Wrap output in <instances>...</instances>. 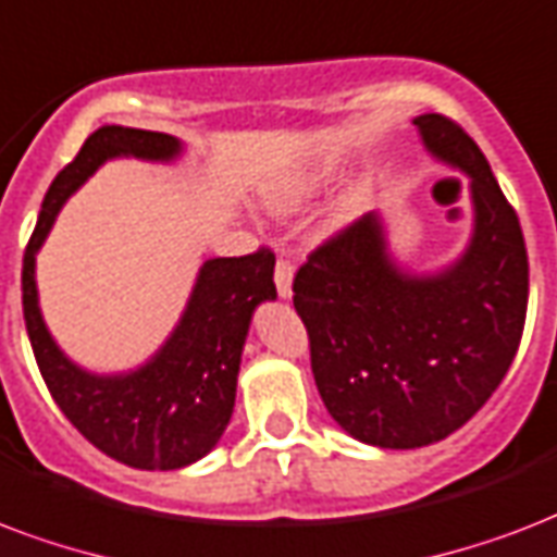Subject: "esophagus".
<instances>
[{
	"instance_id": "obj_1",
	"label": "esophagus",
	"mask_w": 557,
	"mask_h": 557,
	"mask_svg": "<svg viewBox=\"0 0 557 557\" xmlns=\"http://www.w3.org/2000/svg\"><path fill=\"white\" fill-rule=\"evenodd\" d=\"M275 290L282 299H290L293 296V267L290 261H278L275 264Z\"/></svg>"
}]
</instances>
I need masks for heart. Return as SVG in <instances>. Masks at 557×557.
Listing matches in <instances>:
<instances>
[{"mask_svg": "<svg viewBox=\"0 0 557 557\" xmlns=\"http://www.w3.org/2000/svg\"><path fill=\"white\" fill-rule=\"evenodd\" d=\"M337 176V162L331 157H317L305 159L299 165L287 168L282 174L270 176L264 185H261V206L273 214H293V211L305 209L310 200H317L319 194L325 191L327 185L334 183ZM366 200H369V188L366 185H355L351 191L339 200V206L334 209L331 220H327V230L337 232L343 226H348L351 220L363 211Z\"/></svg>", "mask_w": 557, "mask_h": 557, "instance_id": "obj_1", "label": "heart"}]
</instances>
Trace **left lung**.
I'll use <instances>...</instances> for the list:
<instances>
[{
    "label": "left lung",
    "mask_w": 557,
    "mask_h": 557,
    "mask_svg": "<svg viewBox=\"0 0 557 557\" xmlns=\"http://www.w3.org/2000/svg\"><path fill=\"white\" fill-rule=\"evenodd\" d=\"M426 157L468 176L471 238L433 273L400 264L383 211H369L308 258L293 305L331 418L383 450L442 442L471 421L515 360L529 258L488 159L450 119H412Z\"/></svg>",
    "instance_id": "8db88e82"
}]
</instances>
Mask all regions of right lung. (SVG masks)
Here are the masks:
<instances>
[{
  "label": "right lung",
  "instance_id": "right-lung-1",
  "mask_svg": "<svg viewBox=\"0 0 557 557\" xmlns=\"http://www.w3.org/2000/svg\"><path fill=\"white\" fill-rule=\"evenodd\" d=\"M185 141L103 124L46 191L23 258V313L34 357L63 416L101 454L139 471H176L218 447L238 392L240 355L258 305L275 299L273 252L206 258L165 343L127 372H89L58 346L40 310L37 252L66 200L113 159L171 165Z\"/></svg>",
  "mask_w": 557,
  "mask_h": 557
}]
</instances>
